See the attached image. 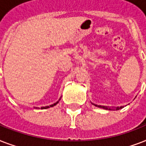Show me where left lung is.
Wrapping results in <instances>:
<instances>
[{"label": "left lung", "instance_id": "obj_1", "mask_svg": "<svg viewBox=\"0 0 146 146\" xmlns=\"http://www.w3.org/2000/svg\"><path fill=\"white\" fill-rule=\"evenodd\" d=\"M92 104H94L95 106L98 107V108H103V109H105V110H116V111H117L119 109H121L123 108H124V106H120V107H117V108H113V107H108V106H103V105H98V104H93V103H92Z\"/></svg>", "mask_w": 146, "mask_h": 146}]
</instances>
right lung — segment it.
<instances>
[{"label":"right lung","mask_w":146,"mask_h":146,"mask_svg":"<svg viewBox=\"0 0 146 146\" xmlns=\"http://www.w3.org/2000/svg\"><path fill=\"white\" fill-rule=\"evenodd\" d=\"M60 98H61V97H60ZM60 99L58 100V101H57V102H55V103H54V104H50V106L42 107V108H41V109H47V108H51V107H54V106H55V105H56V104H57V103H58V102H59V101H60Z\"/></svg>","instance_id":"right-lung-1"}]
</instances>
